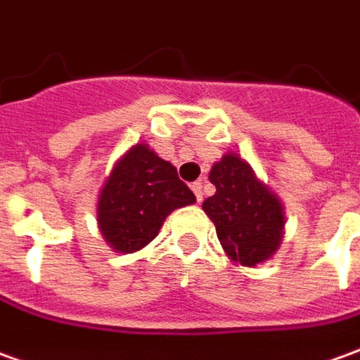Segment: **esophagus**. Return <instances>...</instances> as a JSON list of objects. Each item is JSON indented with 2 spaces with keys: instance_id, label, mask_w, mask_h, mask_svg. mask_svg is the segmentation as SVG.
<instances>
[{
  "instance_id": "1",
  "label": "esophagus",
  "mask_w": 360,
  "mask_h": 360,
  "mask_svg": "<svg viewBox=\"0 0 360 360\" xmlns=\"http://www.w3.org/2000/svg\"><path fill=\"white\" fill-rule=\"evenodd\" d=\"M191 189H193L195 197H197V202H200V200H202V183H200V181H195V183L191 185Z\"/></svg>"
}]
</instances>
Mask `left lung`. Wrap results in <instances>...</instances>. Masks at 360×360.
I'll use <instances>...</instances> for the list:
<instances>
[{"label": "left lung", "mask_w": 360, "mask_h": 360, "mask_svg": "<svg viewBox=\"0 0 360 360\" xmlns=\"http://www.w3.org/2000/svg\"><path fill=\"white\" fill-rule=\"evenodd\" d=\"M209 179L217 193L202 202V209L214 222L222 248L244 266L268 260L282 242V202L236 153L217 161Z\"/></svg>", "instance_id": "left-lung-1"}]
</instances>
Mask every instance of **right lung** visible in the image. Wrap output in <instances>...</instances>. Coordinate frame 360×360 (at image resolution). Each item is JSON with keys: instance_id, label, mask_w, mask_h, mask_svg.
Returning a JSON list of instances; mask_svg holds the SVG:
<instances>
[{"instance_id": "add662e5", "label": "right lung", "mask_w": 360, "mask_h": 360, "mask_svg": "<svg viewBox=\"0 0 360 360\" xmlns=\"http://www.w3.org/2000/svg\"><path fill=\"white\" fill-rule=\"evenodd\" d=\"M195 202L169 161L138 143L116 163L98 200V224L114 250L136 252L151 242L167 214Z\"/></svg>"}]
</instances>
